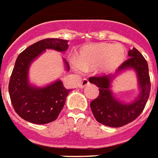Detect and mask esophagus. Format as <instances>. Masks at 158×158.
<instances>
[{"mask_svg": "<svg viewBox=\"0 0 158 158\" xmlns=\"http://www.w3.org/2000/svg\"><path fill=\"white\" fill-rule=\"evenodd\" d=\"M89 81L87 80V79H83L82 81L80 83V88H81V89H82V88L85 87L86 85H89Z\"/></svg>", "mask_w": 158, "mask_h": 158, "instance_id": "34e87169", "label": "esophagus"}]
</instances>
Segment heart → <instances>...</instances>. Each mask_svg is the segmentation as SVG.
<instances>
[{
	"mask_svg": "<svg viewBox=\"0 0 158 158\" xmlns=\"http://www.w3.org/2000/svg\"><path fill=\"white\" fill-rule=\"evenodd\" d=\"M125 59L126 50L122 45L94 44L81 50L75 66L83 70L97 67L100 73H108L116 70Z\"/></svg>",
	"mask_w": 158,
	"mask_h": 158,
	"instance_id": "b5f03b06",
	"label": "heart"
}]
</instances>
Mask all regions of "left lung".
Returning a JSON list of instances; mask_svg holds the SVG:
<instances>
[{
	"mask_svg": "<svg viewBox=\"0 0 158 158\" xmlns=\"http://www.w3.org/2000/svg\"><path fill=\"white\" fill-rule=\"evenodd\" d=\"M130 59L123 62L117 72L134 69L138 75L140 94L131 103H123L115 99L111 90V82L114 76L100 75L90 77L89 82L99 87V94L91 101L90 108L97 122L110 127H121L133 122L144 109L151 90L150 77L147 61L137 49L129 50Z\"/></svg>",
	"mask_w": 158,
	"mask_h": 158,
	"instance_id": "left-lung-1",
	"label": "left lung"
}]
</instances>
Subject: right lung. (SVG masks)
I'll return each mask as SVG.
<instances>
[{"label":"right lung","mask_w":158,"mask_h":158,"mask_svg":"<svg viewBox=\"0 0 158 158\" xmlns=\"http://www.w3.org/2000/svg\"><path fill=\"white\" fill-rule=\"evenodd\" d=\"M68 47L67 40L47 38L32 44L18 56L9 82V93L14 109L25 121L47 124L54 122L64 108L70 89H67L61 81L43 88L31 86L27 81V72L31 62L46 49L63 52ZM64 62L69 71V63Z\"/></svg>","instance_id":"1"}]
</instances>
